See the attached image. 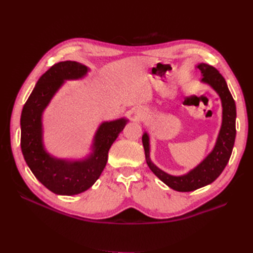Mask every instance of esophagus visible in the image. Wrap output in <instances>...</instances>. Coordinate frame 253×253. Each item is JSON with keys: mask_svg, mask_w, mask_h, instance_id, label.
I'll use <instances>...</instances> for the list:
<instances>
[{"mask_svg": "<svg viewBox=\"0 0 253 253\" xmlns=\"http://www.w3.org/2000/svg\"><path fill=\"white\" fill-rule=\"evenodd\" d=\"M133 115H134V118H135L136 120H141V119L144 118V112H143L141 109L135 110L134 113H133Z\"/></svg>", "mask_w": 253, "mask_h": 253, "instance_id": "34e87169", "label": "esophagus"}]
</instances>
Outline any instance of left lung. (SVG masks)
Instances as JSON below:
<instances>
[{
	"mask_svg": "<svg viewBox=\"0 0 253 253\" xmlns=\"http://www.w3.org/2000/svg\"><path fill=\"white\" fill-rule=\"evenodd\" d=\"M195 68L201 72V83L210 86L215 91L221 102V125L212 150L200 164L187 173L171 175L159 169L152 162L150 156V136L148 132H144L142 135L145 160L151 171L168 187L178 192H190V191L208 186L215 180L224 171L230 159L236 135V106L232 95L229 91L226 80L218 71L211 65L198 63Z\"/></svg>",
	"mask_w": 253,
	"mask_h": 253,
	"instance_id": "obj_1",
	"label": "left lung"
}]
</instances>
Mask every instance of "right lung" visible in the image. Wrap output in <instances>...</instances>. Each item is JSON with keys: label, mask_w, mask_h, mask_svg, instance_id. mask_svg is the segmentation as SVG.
I'll return each instance as SVG.
<instances>
[{"label": "right lung", "mask_w": 253, "mask_h": 253, "mask_svg": "<svg viewBox=\"0 0 253 253\" xmlns=\"http://www.w3.org/2000/svg\"><path fill=\"white\" fill-rule=\"evenodd\" d=\"M90 68L76 61L51 66L38 80L21 114V149L25 162L43 186L58 195L72 196L94 185L108 162L109 150L128 119L102 121L91 140L89 152L82 158H59L44 143L43 114L66 81L84 79Z\"/></svg>", "instance_id": "add662e5"}]
</instances>
